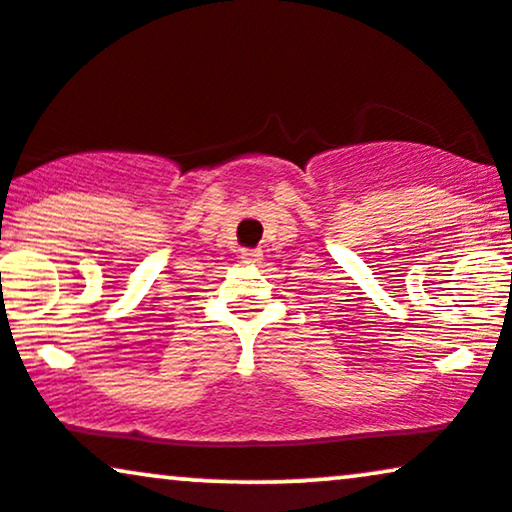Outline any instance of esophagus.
<instances>
[{"instance_id": "obj_1", "label": "esophagus", "mask_w": 512, "mask_h": 512, "mask_svg": "<svg viewBox=\"0 0 512 512\" xmlns=\"http://www.w3.org/2000/svg\"><path fill=\"white\" fill-rule=\"evenodd\" d=\"M242 261L244 263H258V261H261V251H258V249H242Z\"/></svg>"}]
</instances>
